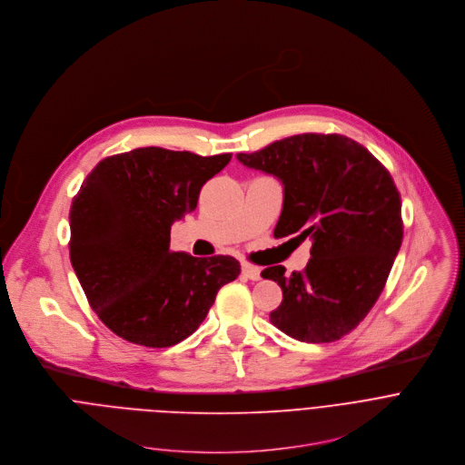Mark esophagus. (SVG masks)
Returning a JSON list of instances; mask_svg holds the SVG:
<instances>
[{"label": "esophagus", "mask_w": 465, "mask_h": 465, "mask_svg": "<svg viewBox=\"0 0 465 465\" xmlns=\"http://www.w3.org/2000/svg\"><path fill=\"white\" fill-rule=\"evenodd\" d=\"M242 272L245 278H249V281H260V267H256L252 263H243Z\"/></svg>", "instance_id": "34e87169"}]
</instances>
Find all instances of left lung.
I'll return each instance as SVG.
<instances>
[{
    "label": "left lung",
    "mask_w": 465,
    "mask_h": 465,
    "mask_svg": "<svg viewBox=\"0 0 465 465\" xmlns=\"http://www.w3.org/2000/svg\"><path fill=\"white\" fill-rule=\"evenodd\" d=\"M238 161L284 184L274 238L313 242L302 272L262 271L282 288L271 324L302 342L339 341L372 310L401 247V198L391 172L339 134L292 135Z\"/></svg>",
    "instance_id": "8db88e82"
}]
</instances>
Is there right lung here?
<instances>
[{
  "mask_svg": "<svg viewBox=\"0 0 465 465\" xmlns=\"http://www.w3.org/2000/svg\"><path fill=\"white\" fill-rule=\"evenodd\" d=\"M231 157L135 148L103 159L84 179L69 211V256L89 306L115 335L173 346L240 274L232 256L170 251L172 223L196 209L202 187Z\"/></svg>",
  "mask_w": 465,
  "mask_h": 465,
  "instance_id": "add662e5",
  "label": "right lung"
}]
</instances>
